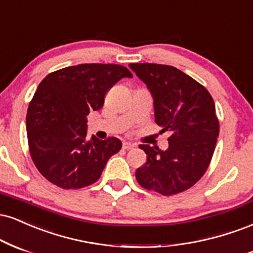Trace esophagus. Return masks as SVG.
Wrapping results in <instances>:
<instances>
[{
	"instance_id": "1",
	"label": "esophagus",
	"mask_w": 253,
	"mask_h": 253,
	"mask_svg": "<svg viewBox=\"0 0 253 253\" xmlns=\"http://www.w3.org/2000/svg\"><path fill=\"white\" fill-rule=\"evenodd\" d=\"M133 147H135V144L130 143V142H123V149L129 150V149H132Z\"/></svg>"
}]
</instances>
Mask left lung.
Wrapping results in <instances>:
<instances>
[{
	"mask_svg": "<svg viewBox=\"0 0 253 253\" xmlns=\"http://www.w3.org/2000/svg\"><path fill=\"white\" fill-rule=\"evenodd\" d=\"M154 99L155 122L170 132L168 149L141 144L147 162L136 170L143 188L173 195L191 188L209 168L219 136V121L210 92L176 67L130 64Z\"/></svg>",
	"mask_w": 253,
	"mask_h": 253,
	"instance_id": "8db88e82",
	"label": "left lung"
}]
</instances>
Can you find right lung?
Listing matches in <instances>:
<instances>
[{"label":"right lung","mask_w":253,"mask_h":253,"mask_svg":"<svg viewBox=\"0 0 253 253\" xmlns=\"http://www.w3.org/2000/svg\"><path fill=\"white\" fill-rule=\"evenodd\" d=\"M122 78H132L115 64H80L49 73L38 86L27 111L29 151L38 170L64 189L92 185L106 162L121 150L116 137L87 139V115Z\"/></svg>","instance_id":"add662e5"}]
</instances>
